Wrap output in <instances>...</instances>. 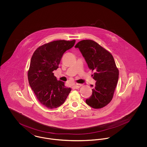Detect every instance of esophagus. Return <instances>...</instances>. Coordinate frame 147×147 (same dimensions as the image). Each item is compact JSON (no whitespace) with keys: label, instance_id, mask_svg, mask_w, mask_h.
Here are the masks:
<instances>
[{"label":"esophagus","instance_id":"esophagus-1","mask_svg":"<svg viewBox=\"0 0 147 147\" xmlns=\"http://www.w3.org/2000/svg\"><path fill=\"white\" fill-rule=\"evenodd\" d=\"M81 86H82L81 84H74V85L73 86V88L74 89H79Z\"/></svg>","mask_w":147,"mask_h":147}]
</instances>
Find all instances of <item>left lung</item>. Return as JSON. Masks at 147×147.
<instances>
[{
	"instance_id": "obj_1",
	"label": "left lung",
	"mask_w": 147,
	"mask_h": 147,
	"mask_svg": "<svg viewBox=\"0 0 147 147\" xmlns=\"http://www.w3.org/2000/svg\"><path fill=\"white\" fill-rule=\"evenodd\" d=\"M84 57L88 67L94 71L91 85L92 95L86 103L94 109H101L112 100L119 80V71L112 55L98 43L91 40H82L75 46Z\"/></svg>"
}]
</instances>
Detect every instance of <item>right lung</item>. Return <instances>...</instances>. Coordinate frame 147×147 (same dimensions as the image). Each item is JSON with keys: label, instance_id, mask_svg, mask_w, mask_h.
Returning <instances> with one entry per match:
<instances>
[{"label": "right lung", "instance_id": "obj_1", "mask_svg": "<svg viewBox=\"0 0 147 147\" xmlns=\"http://www.w3.org/2000/svg\"><path fill=\"white\" fill-rule=\"evenodd\" d=\"M76 40H57L37 48L31 57L28 71L30 86L39 102L49 109L59 107L71 91L57 80L53 71L58 68L64 53L72 48Z\"/></svg>", "mask_w": 147, "mask_h": 147}]
</instances>
